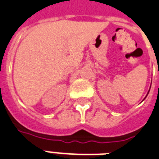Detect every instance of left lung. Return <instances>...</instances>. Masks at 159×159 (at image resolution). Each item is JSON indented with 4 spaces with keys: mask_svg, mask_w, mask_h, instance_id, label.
<instances>
[{
    "mask_svg": "<svg viewBox=\"0 0 159 159\" xmlns=\"http://www.w3.org/2000/svg\"><path fill=\"white\" fill-rule=\"evenodd\" d=\"M148 94H149V92H148ZM148 94H147V95H148ZM146 95V96H147ZM146 96H145V98H146ZM145 98H144V99H145Z\"/></svg>",
    "mask_w": 159,
    "mask_h": 159,
    "instance_id": "8db88e82",
    "label": "left lung"
}]
</instances>
